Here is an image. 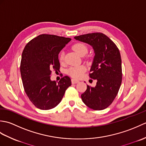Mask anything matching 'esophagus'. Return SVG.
Wrapping results in <instances>:
<instances>
[{
  "label": "esophagus",
  "mask_w": 146,
  "mask_h": 146,
  "mask_svg": "<svg viewBox=\"0 0 146 146\" xmlns=\"http://www.w3.org/2000/svg\"><path fill=\"white\" fill-rule=\"evenodd\" d=\"M78 82H79L78 80H75V79H71V83H72L73 84H75V83H77Z\"/></svg>",
  "instance_id": "obj_1"
}]
</instances>
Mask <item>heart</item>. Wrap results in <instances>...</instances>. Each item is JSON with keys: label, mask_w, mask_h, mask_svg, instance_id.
<instances>
[{"label": "heart", "mask_w": 146, "mask_h": 146, "mask_svg": "<svg viewBox=\"0 0 146 146\" xmlns=\"http://www.w3.org/2000/svg\"><path fill=\"white\" fill-rule=\"evenodd\" d=\"M72 48L77 54L81 56H83L88 52V49L87 46L83 42H77L74 44ZM64 60V56L63 52H61L59 55V60L60 62H63ZM86 71V68L85 66H71L67 70V73L68 75L72 77L73 78L79 79L84 75L85 71Z\"/></svg>", "instance_id": "obj_1"}]
</instances>
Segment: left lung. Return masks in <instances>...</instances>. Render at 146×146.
Returning <instances> with one entry per match:
<instances>
[{"instance_id":"1","label":"left lung","mask_w":146,"mask_h":146,"mask_svg":"<svg viewBox=\"0 0 146 146\" xmlns=\"http://www.w3.org/2000/svg\"><path fill=\"white\" fill-rule=\"evenodd\" d=\"M75 39L91 45L95 54L89 75L97 80V85L95 87L87 85L86 90L81 95L82 101L93 110H104L112 103L122 83L119 49L102 33L86 34L75 36Z\"/></svg>"}]
</instances>
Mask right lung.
Instances as JSON below:
<instances>
[{
    "instance_id": "1",
    "label": "right lung",
    "mask_w": 146,
    "mask_h": 146,
    "mask_svg": "<svg viewBox=\"0 0 146 146\" xmlns=\"http://www.w3.org/2000/svg\"><path fill=\"white\" fill-rule=\"evenodd\" d=\"M71 39L42 34L31 40L24 49L20 65L22 81L30 101L39 109L56 107L71 85L68 76L58 83L50 79L51 70L60 68L59 52Z\"/></svg>"
}]
</instances>
